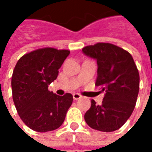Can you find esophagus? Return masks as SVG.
I'll return each mask as SVG.
<instances>
[{"label":"esophagus","instance_id":"34e87169","mask_svg":"<svg viewBox=\"0 0 152 152\" xmlns=\"http://www.w3.org/2000/svg\"><path fill=\"white\" fill-rule=\"evenodd\" d=\"M73 100H79V99L81 98V96L79 94H78V93H74V94H73Z\"/></svg>","mask_w":152,"mask_h":152}]
</instances>
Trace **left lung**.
<instances>
[{"label":"left lung","instance_id":"1","mask_svg":"<svg viewBox=\"0 0 152 152\" xmlns=\"http://www.w3.org/2000/svg\"><path fill=\"white\" fill-rule=\"evenodd\" d=\"M82 51L96 60V85L105 92L101 105L91 101L85 122L99 131L118 130L129 118L136 104L140 89L137 67L128 51L113 44L97 43L85 46Z\"/></svg>","mask_w":152,"mask_h":152}]
</instances>
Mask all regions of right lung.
<instances>
[{
  "instance_id": "add662e5",
  "label": "right lung",
  "mask_w": 152,
  "mask_h": 152,
  "mask_svg": "<svg viewBox=\"0 0 152 152\" xmlns=\"http://www.w3.org/2000/svg\"><path fill=\"white\" fill-rule=\"evenodd\" d=\"M69 53L67 50L39 49L23 56L15 66L12 77L13 102L21 119L34 131L58 129L72 105L71 94L60 96L48 91Z\"/></svg>"
}]
</instances>
